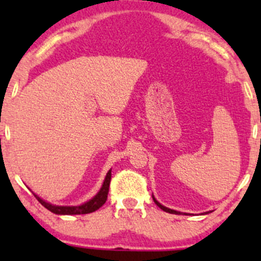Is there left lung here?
<instances>
[{"label":"left lung","mask_w":261,"mask_h":261,"mask_svg":"<svg viewBox=\"0 0 261 261\" xmlns=\"http://www.w3.org/2000/svg\"><path fill=\"white\" fill-rule=\"evenodd\" d=\"M152 197H153V201H154V203H155V205H157V206H158V207H160V208H162V210H163V211L168 212V214L180 215V212H179V211H175V210H170V208H168V207H166V206L161 205V203H160V202H158V201H157V200H155V199H154V196H153V195H152ZM205 214H210V212H205ZM184 215H188V214H184Z\"/></svg>","instance_id":"left-lung-1"}]
</instances>
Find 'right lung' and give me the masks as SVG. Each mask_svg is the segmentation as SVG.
Returning a JSON list of instances; mask_svg holds the SVG:
<instances>
[{
  "label": "right lung",
  "mask_w": 261,
  "mask_h": 261,
  "mask_svg": "<svg viewBox=\"0 0 261 261\" xmlns=\"http://www.w3.org/2000/svg\"><path fill=\"white\" fill-rule=\"evenodd\" d=\"M110 179H112V170L107 173L106 179H104L103 185H101L99 193L97 194L93 199L89 200L85 203L80 206H56L53 205V203L44 201L43 199H40L38 195L34 196L37 197V200L41 205L44 206L45 208H47L49 211H51L53 214L56 215H86L91 214V212L97 211L98 208L101 207L104 205L108 199V193H109V185H110Z\"/></svg>",
  "instance_id": "1"
}]
</instances>
